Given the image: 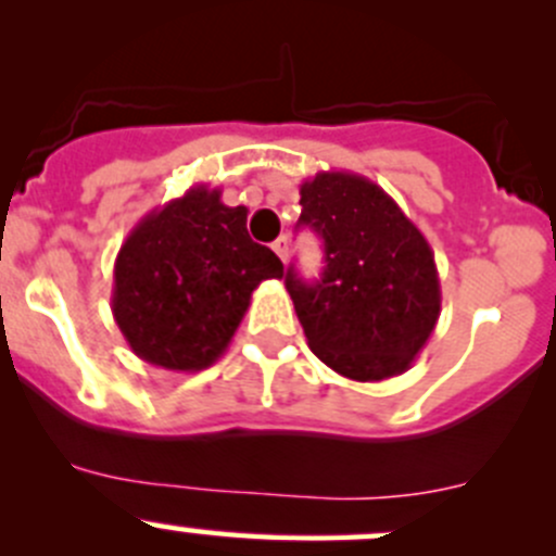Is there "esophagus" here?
<instances>
[{
	"label": "esophagus",
	"instance_id": "34e87169",
	"mask_svg": "<svg viewBox=\"0 0 556 556\" xmlns=\"http://www.w3.org/2000/svg\"><path fill=\"white\" fill-rule=\"evenodd\" d=\"M271 247H274V252H277V255H279V261H282V263L288 261V239L279 237L277 242H274Z\"/></svg>",
	"mask_w": 556,
	"mask_h": 556
}]
</instances>
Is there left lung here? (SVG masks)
<instances>
[{
  "mask_svg": "<svg viewBox=\"0 0 556 556\" xmlns=\"http://www.w3.org/2000/svg\"><path fill=\"white\" fill-rule=\"evenodd\" d=\"M299 226L325 242L314 285H285L309 350L336 374L382 382L408 371L441 314L433 250L390 193L363 174L317 172L301 182Z\"/></svg>",
  "mask_w": 556,
  "mask_h": 556,
  "instance_id": "obj_1",
  "label": "left lung"
}]
</instances>
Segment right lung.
Wrapping results in <instances>:
<instances>
[{
    "mask_svg": "<svg viewBox=\"0 0 556 556\" xmlns=\"http://www.w3.org/2000/svg\"><path fill=\"white\" fill-rule=\"evenodd\" d=\"M193 185L142 217L112 271V317L137 357L166 371L210 368L231 344L252 290L282 261L247 233V206Z\"/></svg>",
    "mask_w": 556,
    "mask_h": 556,
    "instance_id": "obj_1",
    "label": "right lung"
}]
</instances>
